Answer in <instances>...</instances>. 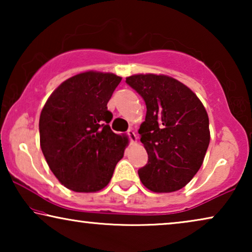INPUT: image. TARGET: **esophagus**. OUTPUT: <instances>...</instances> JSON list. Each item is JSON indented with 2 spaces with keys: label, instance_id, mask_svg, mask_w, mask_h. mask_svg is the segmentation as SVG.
Listing matches in <instances>:
<instances>
[{
  "label": "esophagus",
  "instance_id": "1",
  "mask_svg": "<svg viewBox=\"0 0 252 252\" xmlns=\"http://www.w3.org/2000/svg\"><path fill=\"white\" fill-rule=\"evenodd\" d=\"M126 135L128 136V139H129V141L132 143H134V142H136V140H137V136H136V134L134 133V130L130 128V129H128L126 132Z\"/></svg>",
  "mask_w": 252,
  "mask_h": 252
}]
</instances>
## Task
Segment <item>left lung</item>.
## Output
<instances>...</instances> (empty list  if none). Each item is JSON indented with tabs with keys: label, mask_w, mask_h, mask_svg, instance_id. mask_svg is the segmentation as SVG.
Masks as SVG:
<instances>
[{
	"label": "left lung",
	"mask_w": 252,
	"mask_h": 252,
	"mask_svg": "<svg viewBox=\"0 0 252 252\" xmlns=\"http://www.w3.org/2000/svg\"><path fill=\"white\" fill-rule=\"evenodd\" d=\"M147 106L139 134L148 163L140 180L155 192L184 188L197 173L210 143L209 117L197 96L166 75L136 74L126 78Z\"/></svg>",
	"instance_id": "8db88e82"
}]
</instances>
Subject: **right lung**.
Segmentation results:
<instances>
[{"instance_id":"right-lung-1","label":"right lung","mask_w":252,"mask_h":252,"mask_svg":"<svg viewBox=\"0 0 252 252\" xmlns=\"http://www.w3.org/2000/svg\"><path fill=\"white\" fill-rule=\"evenodd\" d=\"M122 81L112 73L85 72L64 81L41 111L40 144L62 185L79 192L101 190L111 180L127 140L110 128L108 102Z\"/></svg>"}]
</instances>
